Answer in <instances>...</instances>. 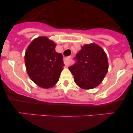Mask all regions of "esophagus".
<instances>
[{
    "label": "esophagus",
    "instance_id": "esophagus-1",
    "mask_svg": "<svg viewBox=\"0 0 133 133\" xmlns=\"http://www.w3.org/2000/svg\"><path fill=\"white\" fill-rule=\"evenodd\" d=\"M70 57H68L64 58V63L66 66H69V64H70Z\"/></svg>",
    "mask_w": 133,
    "mask_h": 133
}]
</instances>
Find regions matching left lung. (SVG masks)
I'll use <instances>...</instances> for the list:
<instances>
[{
  "label": "left lung",
  "instance_id": "obj_1",
  "mask_svg": "<svg viewBox=\"0 0 133 133\" xmlns=\"http://www.w3.org/2000/svg\"><path fill=\"white\" fill-rule=\"evenodd\" d=\"M74 59L75 64L69 67L75 83L83 89L98 86L108 69L107 54L96 44H85Z\"/></svg>",
  "mask_w": 133,
  "mask_h": 133
}]
</instances>
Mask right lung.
Segmentation results:
<instances>
[{"instance_id":"1","label":"right lung","mask_w":133,"mask_h":133,"mask_svg":"<svg viewBox=\"0 0 133 133\" xmlns=\"http://www.w3.org/2000/svg\"><path fill=\"white\" fill-rule=\"evenodd\" d=\"M56 44L45 36L35 39L25 55L26 72L32 82L42 88L57 83L63 70V57L55 51Z\"/></svg>"}]
</instances>
